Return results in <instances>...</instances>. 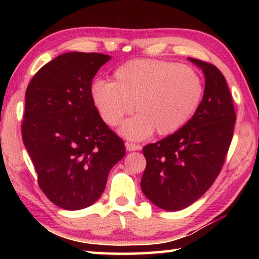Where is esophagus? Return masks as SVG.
I'll return each mask as SVG.
<instances>
[{"label":"esophagus","mask_w":259,"mask_h":259,"mask_svg":"<svg viewBox=\"0 0 259 259\" xmlns=\"http://www.w3.org/2000/svg\"><path fill=\"white\" fill-rule=\"evenodd\" d=\"M125 150L128 152H133V151H139L140 146L136 145V144L133 143H125Z\"/></svg>","instance_id":"esophagus-1"}]
</instances>
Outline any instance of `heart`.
Returning a JSON list of instances; mask_svg holds the SVG:
<instances>
[{
  "label": "heart",
  "mask_w": 259,
  "mask_h": 259,
  "mask_svg": "<svg viewBox=\"0 0 259 259\" xmlns=\"http://www.w3.org/2000/svg\"><path fill=\"white\" fill-rule=\"evenodd\" d=\"M113 78L91 83V102L109 126L135 109L137 115L120 128L122 136L133 140L145 139L154 130L161 136L176 133L198 109L203 94L199 74L171 61H129L114 71Z\"/></svg>",
  "instance_id": "1"
}]
</instances>
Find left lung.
Here are the masks:
<instances>
[{
    "mask_svg": "<svg viewBox=\"0 0 259 259\" xmlns=\"http://www.w3.org/2000/svg\"><path fill=\"white\" fill-rule=\"evenodd\" d=\"M188 60L204 74L202 102L185 125L143 148L146 168L142 191L153 204L166 211L188 207L212 185L225 161L236 120L221 71L205 61Z\"/></svg>",
    "mask_w": 259,
    "mask_h": 259,
    "instance_id": "1",
    "label": "left lung"
}]
</instances>
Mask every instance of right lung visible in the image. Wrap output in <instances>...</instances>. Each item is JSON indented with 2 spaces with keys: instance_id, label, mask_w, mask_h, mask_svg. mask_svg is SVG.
Instances as JSON below:
<instances>
[{
  "instance_id": "add662e5",
  "label": "right lung",
  "mask_w": 259,
  "mask_h": 259,
  "mask_svg": "<svg viewBox=\"0 0 259 259\" xmlns=\"http://www.w3.org/2000/svg\"><path fill=\"white\" fill-rule=\"evenodd\" d=\"M111 56L67 52L46 64L26 90L21 134L41 190L65 210L94 204L111 169L125 154L123 140L99 116L89 95Z\"/></svg>"
}]
</instances>
